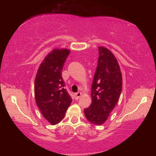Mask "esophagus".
Here are the masks:
<instances>
[{"label": "esophagus", "instance_id": "34e87169", "mask_svg": "<svg viewBox=\"0 0 156 156\" xmlns=\"http://www.w3.org/2000/svg\"><path fill=\"white\" fill-rule=\"evenodd\" d=\"M81 95H82V94H81V92H77V93H76V94H75V97H76V100H78V98H80V97L81 96Z\"/></svg>", "mask_w": 156, "mask_h": 156}]
</instances>
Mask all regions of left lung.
Listing matches in <instances>:
<instances>
[{
    "instance_id": "obj_1",
    "label": "left lung",
    "mask_w": 156,
    "mask_h": 156,
    "mask_svg": "<svg viewBox=\"0 0 156 156\" xmlns=\"http://www.w3.org/2000/svg\"><path fill=\"white\" fill-rule=\"evenodd\" d=\"M99 57L91 85L92 102L84 109L87 119L100 125L107 120L109 113L119 100L122 87L119 64L110 50L99 47Z\"/></svg>"
}]
</instances>
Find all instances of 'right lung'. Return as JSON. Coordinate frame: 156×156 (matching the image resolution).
Segmentation results:
<instances>
[{
	"mask_svg": "<svg viewBox=\"0 0 156 156\" xmlns=\"http://www.w3.org/2000/svg\"><path fill=\"white\" fill-rule=\"evenodd\" d=\"M69 53L67 49L53 50L44 58L36 76L34 94L36 105L51 125L58 124L64 118L72 102L62 78V67Z\"/></svg>",
	"mask_w": 156,
	"mask_h": 156,
	"instance_id": "add662e5",
	"label": "right lung"
}]
</instances>
